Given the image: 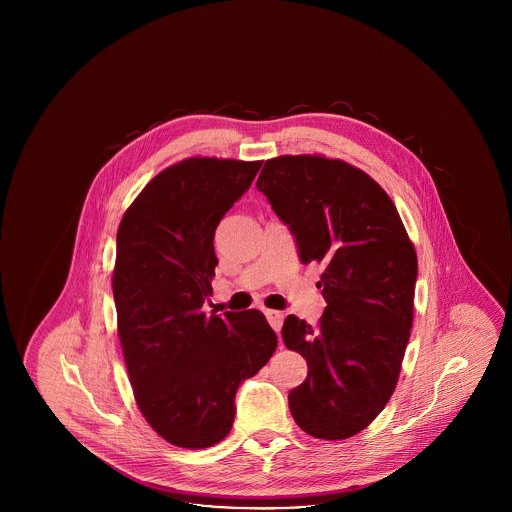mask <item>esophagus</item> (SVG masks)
<instances>
[{
	"instance_id": "34e87169",
	"label": "esophagus",
	"mask_w": 512,
	"mask_h": 512,
	"mask_svg": "<svg viewBox=\"0 0 512 512\" xmlns=\"http://www.w3.org/2000/svg\"><path fill=\"white\" fill-rule=\"evenodd\" d=\"M265 315H267L268 324L272 326V330L280 334V330H282V324H284V315H282L280 311H267Z\"/></svg>"
}]
</instances>
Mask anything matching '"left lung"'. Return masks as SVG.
<instances>
[{"label":"left lung","mask_w":512,"mask_h":512,"mask_svg":"<svg viewBox=\"0 0 512 512\" xmlns=\"http://www.w3.org/2000/svg\"><path fill=\"white\" fill-rule=\"evenodd\" d=\"M257 190L292 232L301 263L324 267L320 322L290 315L282 328L309 366L288 395L293 420L313 438H351L382 413L399 378L413 326V244L390 195L338 159H270Z\"/></svg>","instance_id":"1"}]
</instances>
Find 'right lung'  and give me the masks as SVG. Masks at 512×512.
<instances>
[{"label": "right lung", "mask_w": 512, "mask_h": 512, "mask_svg": "<svg viewBox=\"0 0 512 512\" xmlns=\"http://www.w3.org/2000/svg\"><path fill=\"white\" fill-rule=\"evenodd\" d=\"M261 165L207 157L172 165L117 232L113 295L130 384L149 426L178 447L226 438L238 386L276 349L261 311L203 313L219 265L215 230Z\"/></svg>", "instance_id": "add662e5"}]
</instances>
